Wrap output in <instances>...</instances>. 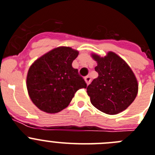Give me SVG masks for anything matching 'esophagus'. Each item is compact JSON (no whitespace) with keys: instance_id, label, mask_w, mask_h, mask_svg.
Masks as SVG:
<instances>
[{"instance_id":"34e87169","label":"esophagus","mask_w":155,"mask_h":155,"mask_svg":"<svg viewBox=\"0 0 155 155\" xmlns=\"http://www.w3.org/2000/svg\"><path fill=\"white\" fill-rule=\"evenodd\" d=\"M84 80L86 81V83H87V85H89V84H90L91 82V78L90 77V76H86V77L84 78Z\"/></svg>"}]
</instances>
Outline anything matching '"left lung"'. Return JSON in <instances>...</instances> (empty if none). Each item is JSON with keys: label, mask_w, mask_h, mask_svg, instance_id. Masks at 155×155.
<instances>
[{"label": "left lung", "mask_w": 155, "mask_h": 155, "mask_svg": "<svg viewBox=\"0 0 155 155\" xmlns=\"http://www.w3.org/2000/svg\"><path fill=\"white\" fill-rule=\"evenodd\" d=\"M97 66L98 77L87 91L94 107L108 115L124 111L137 97L138 84L131 68L116 54L109 52L104 58L93 54Z\"/></svg>", "instance_id": "1"}]
</instances>
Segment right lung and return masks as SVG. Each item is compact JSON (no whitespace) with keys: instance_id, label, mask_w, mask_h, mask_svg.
Masks as SVG:
<instances>
[{"instance_id":"1","label":"right lung","mask_w":155,"mask_h":155,"mask_svg":"<svg viewBox=\"0 0 155 155\" xmlns=\"http://www.w3.org/2000/svg\"><path fill=\"white\" fill-rule=\"evenodd\" d=\"M77 51L68 47L55 48L37 59L28 72L26 85L35 105L48 113L61 111L69 104L78 90L87 83L72 66Z\"/></svg>"}]
</instances>
